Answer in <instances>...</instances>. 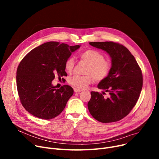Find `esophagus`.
<instances>
[{
  "label": "esophagus",
  "mask_w": 159,
  "mask_h": 159,
  "mask_svg": "<svg viewBox=\"0 0 159 159\" xmlns=\"http://www.w3.org/2000/svg\"><path fill=\"white\" fill-rule=\"evenodd\" d=\"M82 90L81 89H77V88H74V92L75 93H78V92H80V91H81Z\"/></svg>",
  "instance_id": "1"
}]
</instances>
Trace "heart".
Instances as JSON below:
<instances>
[{
	"label": "heart",
	"mask_w": 159,
	"mask_h": 159,
	"mask_svg": "<svg viewBox=\"0 0 159 159\" xmlns=\"http://www.w3.org/2000/svg\"><path fill=\"white\" fill-rule=\"evenodd\" d=\"M80 58L89 65L84 72L86 75H73L69 78L68 83L75 88L83 89L93 82V78L96 81L101 82L106 79L109 75L111 68V63L105 60L104 55L97 50L86 49L80 54ZM74 65L73 58H68L64 64L66 72L71 73L73 70Z\"/></svg>",
	"instance_id": "1"
}]
</instances>
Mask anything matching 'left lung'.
Wrapping results in <instances>:
<instances>
[{
  "instance_id": "left-lung-1",
  "label": "left lung",
  "mask_w": 159,
  "mask_h": 159,
  "mask_svg": "<svg viewBox=\"0 0 159 159\" xmlns=\"http://www.w3.org/2000/svg\"><path fill=\"white\" fill-rule=\"evenodd\" d=\"M91 46L110 55L111 68L107 77L97 87L109 93L91 92L88 103L90 114L98 121L108 123L119 121L127 116L139 98L143 88V74L135 58L122 44L114 42H91Z\"/></svg>"
}]
</instances>
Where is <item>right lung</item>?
I'll list each match as a JSON object with an SVG mask.
<instances>
[{
    "label": "right lung",
    "mask_w": 159,
    "mask_h": 159,
    "mask_svg": "<svg viewBox=\"0 0 159 159\" xmlns=\"http://www.w3.org/2000/svg\"><path fill=\"white\" fill-rule=\"evenodd\" d=\"M58 42H48L30 52L16 70V88L25 110L36 117L52 119L59 115L73 94V88L53 86L55 75L67 76L64 64L71 53L80 48Z\"/></svg>",
    "instance_id": "right-lung-1"
}]
</instances>
